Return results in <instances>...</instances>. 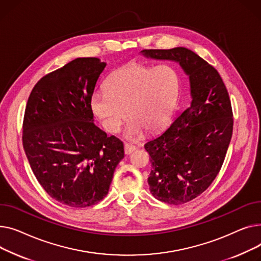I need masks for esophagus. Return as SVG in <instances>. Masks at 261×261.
Returning <instances> with one entry per match:
<instances>
[{
    "mask_svg": "<svg viewBox=\"0 0 261 261\" xmlns=\"http://www.w3.org/2000/svg\"><path fill=\"white\" fill-rule=\"evenodd\" d=\"M136 149V147L134 146V145H130V144H124V152H125V155H129L130 152H133L134 150Z\"/></svg>",
    "mask_w": 261,
    "mask_h": 261,
    "instance_id": "1",
    "label": "esophagus"
}]
</instances>
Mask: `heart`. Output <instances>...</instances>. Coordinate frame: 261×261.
<instances>
[{"instance_id":"1","label":"heart","mask_w":261,"mask_h":261,"mask_svg":"<svg viewBox=\"0 0 261 261\" xmlns=\"http://www.w3.org/2000/svg\"><path fill=\"white\" fill-rule=\"evenodd\" d=\"M105 86L91 95V110L112 134L120 130L127 111L130 121L125 138L138 141L144 129L157 132L168 123L178 100L180 76L170 65L130 63L115 70Z\"/></svg>"}]
</instances>
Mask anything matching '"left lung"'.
<instances>
[{
    "label": "left lung",
    "instance_id": "1",
    "mask_svg": "<svg viewBox=\"0 0 261 261\" xmlns=\"http://www.w3.org/2000/svg\"><path fill=\"white\" fill-rule=\"evenodd\" d=\"M141 55L173 61L189 75L190 105L144 145L151 195L168 204L186 203L211 186L222 166L233 134L231 101L218 71L191 49H144Z\"/></svg>",
    "mask_w": 261,
    "mask_h": 261
}]
</instances>
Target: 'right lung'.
Here are the masks:
<instances>
[{"label":"right lung","instance_id":"obj_1","mask_svg":"<svg viewBox=\"0 0 261 261\" xmlns=\"http://www.w3.org/2000/svg\"><path fill=\"white\" fill-rule=\"evenodd\" d=\"M106 66L76 58L45 76L30 94L23 146L42 188L60 203L87 207L107 195L124 158L123 143L94 123L90 98Z\"/></svg>","mask_w":261,"mask_h":261}]
</instances>
